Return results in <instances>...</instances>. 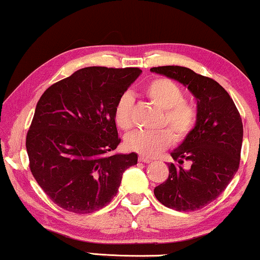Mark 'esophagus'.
Segmentation results:
<instances>
[{
  "label": "esophagus",
  "mask_w": 260,
  "mask_h": 260,
  "mask_svg": "<svg viewBox=\"0 0 260 260\" xmlns=\"http://www.w3.org/2000/svg\"><path fill=\"white\" fill-rule=\"evenodd\" d=\"M138 161L143 162V163H150L151 159L148 158V157H145V156H140V157H138Z\"/></svg>",
  "instance_id": "esophagus-1"
}]
</instances>
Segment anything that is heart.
Here are the masks:
<instances>
[{"mask_svg":"<svg viewBox=\"0 0 260 260\" xmlns=\"http://www.w3.org/2000/svg\"><path fill=\"white\" fill-rule=\"evenodd\" d=\"M145 94L152 104L165 110L163 125H168L176 140H183L189 135L198 123V109L193 103L184 101V92L179 84L167 78H156L144 88ZM133 97L124 93L116 103L113 117L117 126L129 130L131 120ZM173 134L168 129L157 131L136 130L125 138L126 148L131 151L145 156H155L172 144Z\"/></svg>","mask_w":260,"mask_h":260,"instance_id":"1","label":"heart"}]
</instances>
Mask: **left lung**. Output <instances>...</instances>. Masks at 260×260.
I'll list each match as a JSON object with an SVG mask.
<instances>
[{
	"label": "left lung",
	"mask_w": 260,
	"mask_h": 260,
	"mask_svg": "<svg viewBox=\"0 0 260 260\" xmlns=\"http://www.w3.org/2000/svg\"><path fill=\"white\" fill-rule=\"evenodd\" d=\"M151 72L183 84L198 101V123L172 151L167 181L154 189L157 200L179 212L200 209L214 201L236 175L243 144V122L227 91L212 78L182 66H159ZM189 160V170L182 163Z\"/></svg>",
	"instance_id": "1"
}]
</instances>
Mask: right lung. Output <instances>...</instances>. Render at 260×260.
<instances>
[{
	"label": "right lung",
	"mask_w": 260,
	"mask_h": 260,
	"mask_svg": "<svg viewBox=\"0 0 260 260\" xmlns=\"http://www.w3.org/2000/svg\"><path fill=\"white\" fill-rule=\"evenodd\" d=\"M142 71L85 67L53 84L39 99L27 133L29 168L47 197L86 214L116 197L137 154H110L120 143L116 103Z\"/></svg>",
	"instance_id": "obj_1"
}]
</instances>
